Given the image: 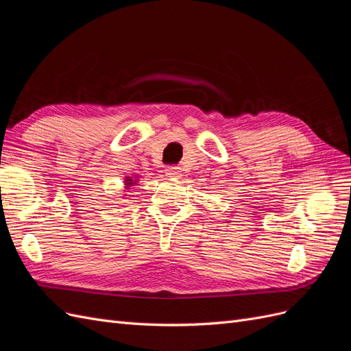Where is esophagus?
<instances>
[{
	"label": "esophagus",
	"instance_id": "1",
	"mask_svg": "<svg viewBox=\"0 0 351 351\" xmlns=\"http://www.w3.org/2000/svg\"><path fill=\"white\" fill-rule=\"evenodd\" d=\"M165 174H167V177H169V178H178V177H182V168H180V167H174V165L167 167Z\"/></svg>",
	"mask_w": 351,
	"mask_h": 351
}]
</instances>
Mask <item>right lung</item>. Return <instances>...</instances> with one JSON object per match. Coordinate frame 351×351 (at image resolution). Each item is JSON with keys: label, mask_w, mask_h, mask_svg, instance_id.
Returning a JSON list of instances; mask_svg holds the SVG:
<instances>
[{"label": "right lung", "mask_w": 351, "mask_h": 351, "mask_svg": "<svg viewBox=\"0 0 351 351\" xmlns=\"http://www.w3.org/2000/svg\"><path fill=\"white\" fill-rule=\"evenodd\" d=\"M125 184H127V186H132V184H134V183H133V178L127 177V180H125Z\"/></svg>", "instance_id": "right-lung-1"}]
</instances>
